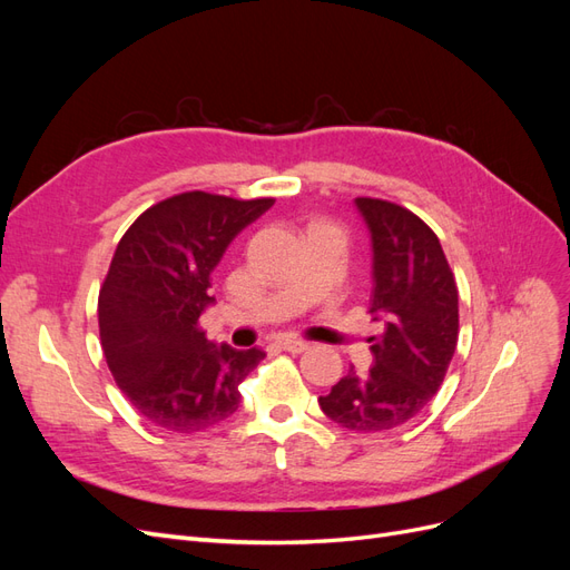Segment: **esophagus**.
<instances>
[{
  "label": "esophagus",
  "mask_w": 570,
  "mask_h": 570,
  "mask_svg": "<svg viewBox=\"0 0 570 570\" xmlns=\"http://www.w3.org/2000/svg\"><path fill=\"white\" fill-rule=\"evenodd\" d=\"M278 347L285 350V352H292V354H302V352L308 350V342L297 340V337H281L278 340Z\"/></svg>",
  "instance_id": "obj_1"
}]
</instances>
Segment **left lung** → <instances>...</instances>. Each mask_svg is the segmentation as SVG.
Listing matches in <instances>:
<instances>
[{"label": "left lung", "instance_id": "8db88e82", "mask_svg": "<svg viewBox=\"0 0 570 570\" xmlns=\"http://www.w3.org/2000/svg\"><path fill=\"white\" fill-rule=\"evenodd\" d=\"M373 237V321L383 333L371 337L375 364L350 366L323 413L356 433H381L411 421L440 390L459 340V289L438 235L404 206L356 197Z\"/></svg>", "mask_w": 570, "mask_h": 570}]
</instances>
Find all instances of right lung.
I'll use <instances>...</instances> for the list:
<instances>
[{
    "label": "right lung",
    "instance_id": "right-lung-1",
    "mask_svg": "<svg viewBox=\"0 0 570 570\" xmlns=\"http://www.w3.org/2000/svg\"><path fill=\"white\" fill-rule=\"evenodd\" d=\"M273 202L193 189L149 206L120 237L99 287V340L116 385L154 425L199 433L237 411L239 383L266 354L216 347L199 316L230 239Z\"/></svg>",
    "mask_w": 570,
    "mask_h": 570
}]
</instances>
